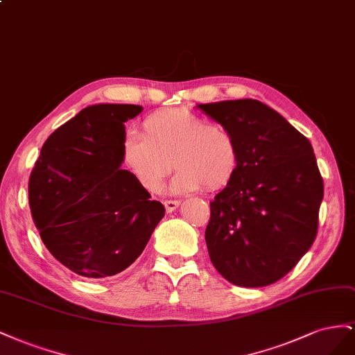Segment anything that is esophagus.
<instances>
[{
  "mask_svg": "<svg viewBox=\"0 0 355 355\" xmlns=\"http://www.w3.org/2000/svg\"><path fill=\"white\" fill-rule=\"evenodd\" d=\"M164 205H165L168 212H172V211H175L180 207V200L178 199H169V200L164 202Z\"/></svg>",
  "mask_w": 355,
  "mask_h": 355,
  "instance_id": "esophagus-1",
  "label": "esophagus"
}]
</instances>
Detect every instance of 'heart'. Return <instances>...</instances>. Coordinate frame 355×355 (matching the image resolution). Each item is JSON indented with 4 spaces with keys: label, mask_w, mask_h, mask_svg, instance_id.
Here are the masks:
<instances>
[{
    "label": "heart",
    "mask_w": 355,
    "mask_h": 355,
    "mask_svg": "<svg viewBox=\"0 0 355 355\" xmlns=\"http://www.w3.org/2000/svg\"><path fill=\"white\" fill-rule=\"evenodd\" d=\"M143 135L130 132L123 160L138 183L155 193L164 186L171 164L175 193L226 187L239 166L236 139L220 123L207 121L189 108H165L150 114Z\"/></svg>",
    "instance_id": "heart-1"
}]
</instances>
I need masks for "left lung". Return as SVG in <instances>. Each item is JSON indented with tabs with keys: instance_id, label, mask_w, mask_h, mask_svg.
<instances>
[{
	"instance_id": "left-lung-1",
	"label": "left lung",
	"mask_w": 355,
	"mask_h": 355,
	"mask_svg": "<svg viewBox=\"0 0 355 355\" xmlns=\"http://www.w3.org/2000/svg\"><path fill=\"white\" fill-rule=\"evenodd\" d=\"M199 108L230 130L239 150L235 177L209 204V259L232 284H273L297 265L317 236L324 184L312 146L256 99Z\"/></svg>"
}]
</instances>
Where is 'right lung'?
I'll return each mask as SVG.
<instances>
[{
    "instance_id": "add662e5",
    "label": "right lung",
    "mask_w": 355,
    "mask_h": 355,
    "mask_svg": "<svg viewBox=\"0 0 355 355\" xmlns=\"http://www.w3.org/2000/svg\"><path fill=\"white\" fill-rule=\"evenodd\" d=\"M143 107L90 105L47 138L29 177L40 236L59 263L85 278H107L139 257L165 216L123 164L125 121Z\"/></svg>"
}]
</instances>
